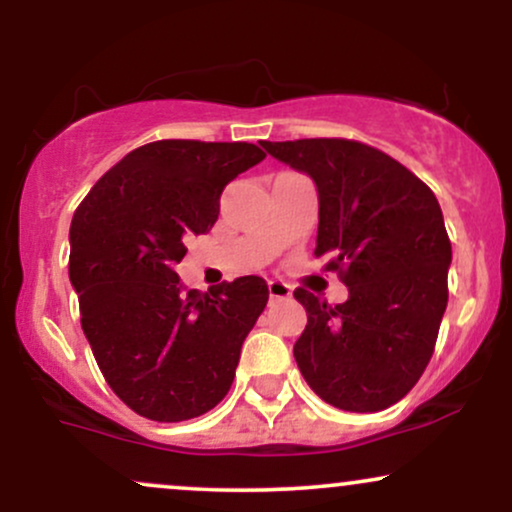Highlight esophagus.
<instances>
[{
    "instance_id": "obj_1",
    "label": "esophagus",
    "mask_w": 512,
    "mask_h": 512,
    "mask_svg": "<svg viewBox=\"0 0 512 512\" xmlns=\"http://www.w3.org/2000/svg\"><path fill=\"white\" fill-rule=\"evenodd\" d=\"M269 289V298H274V301H281V298H291V286L284 284V281H269L267 284Z\"/></svg>"
}]
</instances>
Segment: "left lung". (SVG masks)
<instances>
[{"label":"left lung","instance_id":"1","mask_svg":"<svg viewBox=\"0 0 512 512\" xmlns=\"http://www.w3.org/2000/svg\"><path fill=\"white\" fill-rule=\"evenodd\" d=\"M262 149L315 182V257L349 286L334 308L293 291L308 313L293 346L305 383L337 409H387L424 373L448 305L452 248L438 199L402 163L361 142L298 139Z\"/></svg>","mask_w":512,"mask_h":512}]
</instances>
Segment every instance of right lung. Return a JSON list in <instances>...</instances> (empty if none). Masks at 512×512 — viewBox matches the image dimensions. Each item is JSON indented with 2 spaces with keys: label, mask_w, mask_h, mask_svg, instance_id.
Wrapping results in <instances>:
<instances>
[{
  "label": "right lung",
  "mask_w": 512,
  "mask_h": 512,
  "mask_svg": "<svg viewBox=\"0 0 512 512\" xmlns=\"http://www.w3.org/2000/svg\"><path fill=\"white\" fill-rule=\"evenodd\" d=\"M262 158L245 142L163 139L122 158L74 211L81 327L115 395L146 419H195L231 390L267 284L240 276L204 296L180 284L175 264L185 240L219 219L223 187Z\"/></svg>",
  "instance_id": "1"
}]
</instances>
